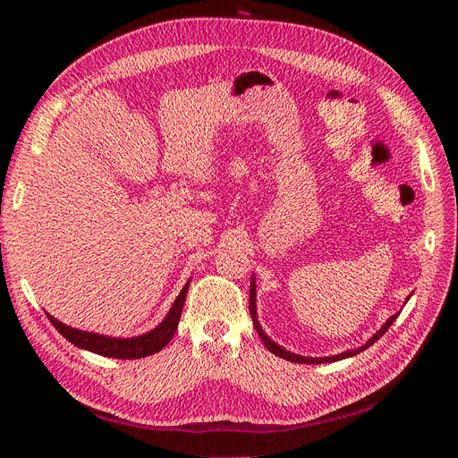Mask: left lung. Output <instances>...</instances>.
I'll use <instances>...</instances> for the list:
<instances>
[{
	"instance_id": "8db88e82",
	"label": "left lung",
	"mask_w": 458,
	"mask_h": 458,
	"mask_svg": "<svg viewBox=\"0 0 458 458\" xmlns=\"http://www.w3.org/2000/svg\"><path fill=\"white\" fill-rule=\"evenodd\" d=\"M397 315H399V313H395V315H392L390 318H387V321L384 323V327H382V328L377 332V335H374V336H372L365 345H361V348L352 350V352H344V353L335 355V357H301V355H296V353H290V352H286L284 348H281L279 344H275L271 338H267L266 332L261 330V327H259V323H258V315H256V283H254V279H252V284H250V317H252V321H254V327H256V330H258V335H259L261 342L266 344V348H267L271 353H275V355H279V357L286 359V361H290V363H308V365L332 363V361H340V359H345V357H352V355L361 353L363 350L370 348V345H372L374 342L380 340V338L386 335V330L394 325V321L397 318Z\"/></svg>"
}]
</instances>
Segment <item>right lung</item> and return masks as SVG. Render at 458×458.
Masks as SVG:
<instances>
[{
  "mask_svg": "<svg viewBox=\"0 0 458 458\" xmlns=\"http://www.w3.org/2000/svg\"><path fill=\"white\" fill-rule=\"evenodd\" d=\"M189 283L175 298L174 306L170 313L165 315L164 321L155 330H150L147 335L135 336V338H108L103 335H93V332H84V330H76L72 327H66L61 321H57V318H53L49 313H47V318L68 342H72L81 350H88L103 357H114V359H141L160 352L174 338L179 318H182Z\"/></svg>",
  "mask_w": 458,
  "mask_h": 458,
  "instance_id": "1",
  "label": "right lung"
}]
</instances>
